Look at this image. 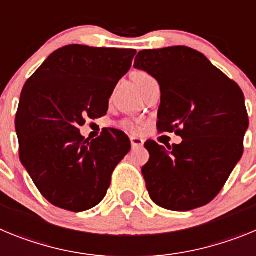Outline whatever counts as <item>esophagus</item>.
Instances as JSON below:
<instances>
[{"mask_svg": "<svg viewBox=\"0 0 256 256\" xmlns=\"http://www.w3.org/2000/svg\"><path fill=\"white\" fill-rule=\"evenodd\" d=\"M130 144H132V148H144V140L140 138V137H134L132 136L130 137Z\"/></svg>", "mask_w": 256, "mask_h": 256, "instance_id": "esophagus-1", "label": "esophagus"}]
</instances>
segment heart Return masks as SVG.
<instances>
[{"label": "heart", "instance_id": "heart-1", "mask_svg": "<svg viewBox=\"0 0 256 256\" xmlns=\"http://www.w3.org/2000/svg\"><path fill=\"white\" fill-rule=\"evenodd\" d=\"M133 78H134V80L137 82V84L140 86V88L154 79L150 74L144 73V72H137V73H134ZM126 128H130V130H140L138 126H136V124H132V123H126Z\"/></svg>", "mask_w": 256, "mask_h": 256}]
</instances>
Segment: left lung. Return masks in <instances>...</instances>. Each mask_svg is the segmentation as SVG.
<instances>
[{"label":"left lung","instance_id":"obj_1","mask_svg":"<svg viewBox=\"0 0 256 256\" xmlns=\"http://www.w3.org/2000/svg\"><path fill=\"white\" fill-rule=\"evenodd\" d=\"M136 69L160 84L158 128L182 137L180 144L148 141L142 174L151 200L174 212L209 204L244 152L248 116L241 88L186 46L140 51Z\"/></svg>","mask_w":256,"mask_h":256}]
</instances>
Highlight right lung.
I'll use <instances>...</instances> for the list:
<instances>
[{
    "instance_id": "right-lung-1",
    "label": "right lung",
    "mask_w": 256,
    "mask_h": 256,
    "mask_svg": "<svg viewBox=\"0 0 256 256\" xmlns=\"http://www.w3.org/2000/svg\"><path fill=\"white\" fill-rule=\"evenodd\" d=\"M136 52L69 44L52 52L24 84L15 119L20 162L52 205L84 212L105 198L130 138L112 128L90 141L79 126L108 112Z\"/></svg>"
}]
</instances>
